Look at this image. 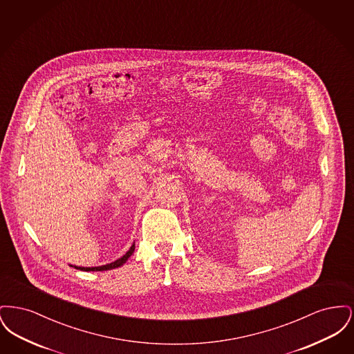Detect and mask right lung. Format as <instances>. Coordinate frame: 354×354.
<instances>
[{"label":"right lung","mask_w":354,"mask_h":354,"mask_svg":"<svg viewBox=\"0 0 354 354\" xmlns=\"http://www.w3.org/2000/svg\"><path fill=\"white\" fill-rule=\"evenodd\" d=\"M135 250V244L131 245V248L127 251L126 254H123L120 259L118 260H115V261H113V263H110V264H106V266H102V267H91V268H84V267H74L75 270H84V272H90V270H93V272H97V270H114V268H118L120 266H123L126 261H127V259L134 253Z\"/></svg>","instance_id":"obj_1"}]
</instances>
